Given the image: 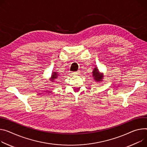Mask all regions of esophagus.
I'll use <instances>...</instances> for the list:
<instances>
[{
  "instance_id": "esophagus-1",
  "label": "esophagus",
  "mask_w": 147,
  "mask_h": 147,
  "mask_svg": "<svg viewBox=\"0 0 147 147\" xmlns=\"http://www.w3.org/2000/svg\"><path fill=\"white\" fill-rule=\"evenodd\" d=\"M79 73H80V71H78L73 72V73H72V74H73V75H78V74H79Z\"/></svg>"
}]
</instances>
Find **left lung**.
<instances>
[{
  "label": "left lung",
  "mask_w": 147,
  "mask_h": 147,
  "mask_svg": "<svg viewBox=\"0 0 147 147\" xmlns=\"http://www.w3.org/2000/svg\"><path fill=\"white\" fill-rule=\"evenodd\" d=\"M92 77L94 78L95 82H100L103 81V78H104V74L102 73H100L98 67L96 66V67L93 69V71L92 72Z\"/></svg>",
  "instance_id": "8db88e82"
}]
</instances>
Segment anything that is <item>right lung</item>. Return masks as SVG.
<instances>
[{"label": "right lung", "mask_w": 147, "mask_h": 147, "mask_svg": "<svg viewBox=\"0 0 147 147\" xmlns=\"http://www.w3.org/2000/svg\"><path fill=\"white\" fill-rule=\"evenodd\" d=\"M60 76L59 74L58 73V72H54L53 71L51 73V77L50 78V80L51 82H56V80L58 78V77Z\"/></svg>", "instance_id": "obj_1"}]
</instances>
